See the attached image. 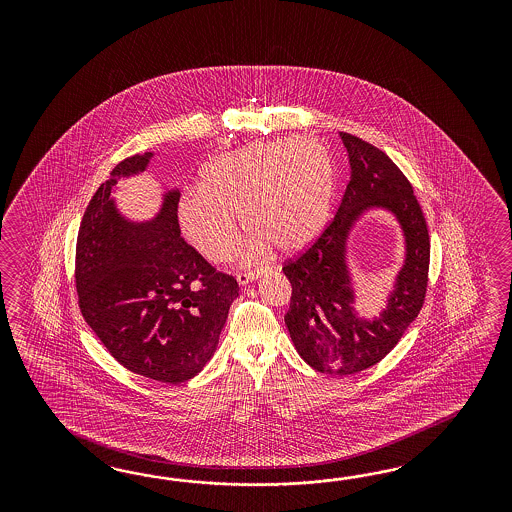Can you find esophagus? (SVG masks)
I'll list each match as a JSON object with an SVG mask.
<instances>
[{
  "label": "esophagus",
  "instance_id": "esophagus-1",
  "mask_svg": "<svg viewBox=\"0 0 512 512\" xmlns=\"http://www.w3.org/2000/svg\"><path fill=\"white\" fill-rule=\"evenodd\" d=\"M259 276H261V272H238L236 279H238L240 285H248L249 281H253V279L259 278Z\"/></svg>",
  "mask_w": 512,
  "mask_h": 512
}]
</instances>
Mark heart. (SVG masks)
I'll return each instance as SVG.
<instances>
[{
  "label": "heart",
  "mask_w": 512,
  "mask_h": 512,
  "mask_svg": "<svg viewBox=\"0 0 512 512\" xmlns=\"http://www.w3.org/2000/svg\"><path fill=\"white\" fill-rule=\"evenodd\" d=\"M199 187L178 199L180 229L208 261L225 263L240 246V214L255 233L248 259L272 246L293 253L311 244L330 216L336 172L323 144L298 137L217 155Z\"/></svg>",
  "instance_id": "obj_1"
}]
</instances>
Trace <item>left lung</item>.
Returning <instances> with one entry per match:
<instances>
[{
    "instance_id": "8db88e82",
    "label": "left lung",
    "mask_w": 512,
    "mask_h": 512,
    "mask_svg": "<svg viewBox=\"0 0 512 512\" xmlns=\"http://www.w3.org/2000/svg\"><path fill=\"white\" fill-rule=\"evenodd\" d=\"M351 163V180L336 216L310 248L283 263L291 281L285 325L298 355L317 372L351 375L387 357L424 304L430 268V234L413 186L385 152L340 133ZM368 207H387L403 225L406 263L388 308L372 322L355 311L344 263L352 223Z\"/></svg>"
}]
</instances>
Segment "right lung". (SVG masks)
I'll list each match as a JSON object with an SVG mask.
<instances>
[{"label": "right lung", "mask_w": 512, "mask_h": 512, "mask_svg": "<svg viewBox=\"0 0 512 512\" xmlns=\"http://www.w3.org/2000/svg\"><path fill=\"white\" fill-rule=\"evenodd\" d=\"M150 157L120 161L86 206L75 255L78 308L129 372L178 385L214 355L238 283L182 238L178 191L148 223L116 212V178L144 171Z\"/></svg>", "instance_id": "add662e5"}]
</instances>
